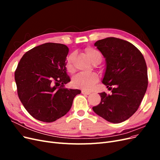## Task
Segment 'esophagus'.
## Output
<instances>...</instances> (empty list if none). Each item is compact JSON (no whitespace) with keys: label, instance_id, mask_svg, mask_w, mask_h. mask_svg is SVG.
Here are the masks:
<instances>
[{"label":"esophagus","instance_id":"34e87169","mask_svg":"<svg viewBox=\"0 0 160 160\" xmlns=\"http://www.w3.org/2000/svg\"><path fill=\"white\" fill-rule=\"evenodd\" d=\"M81 93L84 94V95H89L91 93V92L88 91H85V90H82L81 91Z\"/></svg>","mask_w":160,"mask_h":160}]
</instances>
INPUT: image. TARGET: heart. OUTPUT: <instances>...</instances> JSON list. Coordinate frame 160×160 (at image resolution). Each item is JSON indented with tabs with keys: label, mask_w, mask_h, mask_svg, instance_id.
<instances>
[{
	"label": "heart",
	"mask_w": 160,
	"mask_h": 160,
	"mask_svg": "<svg viewBox=\"0 0 160 160\" xmlns=\"http://www.w3.org/2000/svg\"><path fill=\"white\" fill-rule=\"evenodd\" d=\"M85 53L92 63H99L101 60V54L99 51L93 48L88 47L85 49ZM73 55L71 54L67 57L66 69L70 73L75 72L74 66L72 65ZM99 76L95 72H90L88 73H79L75 76L72 79V83L74 87L83 89H90L98 81Z\"/></svg>",
	"instance_id": "heart-1"
}]
</instances>
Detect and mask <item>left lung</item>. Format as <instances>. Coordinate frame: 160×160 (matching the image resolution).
<instances>
[{
	"label": "left lung",
	"instance_id": "8db88e82",
	"mask_svg": "<svg viewBox=\"0 0 160 160\" xmlns=\"http://www.w3.org/2000/svg\"><path fill=\"white\" fill-rule=\"evenodd\" d=\"M94 45L105 58L102 82L111 93H100L101 102L93 110L109 122H123L136 112L146 92V61L137 47L118 38H105Z\"/></svg>",
	"mask_w": 160,
	"mask_h": 160
}]
</instances>
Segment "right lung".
Listing matches in <instances>:
<instances>
[{
  "mask_svg": "<svg viewBox=\"0 0 160 160\" xmlns=\"http://www.w3.org/2000/svg\"><path fill=\"white\" fill-rule=\"evenodd\" d=\"M69 48L47 42L22 56L14 72L19 99L34 118L53 122L70 110L79 89L65 88L70 81L66 58Z\"/></svg>",
  "mask_w": 160,
  "mask_h": 160,
  "instance_id": "obj_1",
  "label": "right lung"
}]
</instances>
